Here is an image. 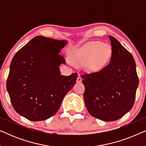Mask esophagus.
Returning a JSON list of instances; mask_svg holds the SVG:
<instances>
[{"mask_svg":"<svg viewBox=\"0 0 146 146\" xmlns=\"http://www.w3.org/2000/svg\"><path fill=\"white\" fill-rule=\"evenodd\" d=\"M82 81V78H81L80 76L79 75L78 76L77 79H76V82H78V83H80V82H81Z\"/></svg>","mask_w":146,"mask_h":146,"instance_id":"obj_1","label":"esophagus"}]
</instances>
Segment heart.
Segmentation results:
<instances>
[{
    "instance_id": "obj_1",
    "label": "heart",
    "mask_w": 146,
    "mask_h": 146,
    "mask_svg": "<svg viewBox=\"0 0 146 146\" xmlns=\"http://www.w3.org/2000/svg\"><path fill=\"white\" fill-rule=\"evenodd\" d=\"M72 60L77 66L84 65L86 70L88 72H97L106 66L110 59L111 47L107 43L100 42H90L79 48L72 50Z\"/></svg>"
}]
</instances>
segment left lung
<instances>
[{
	"mask_svg": "<svg viewBox=\"0 0 146 146\" xmlns=\"http://www.w3.org/2000/svg\"><path fill=\"white\" fill-rule=\"evenodd\" d=\"M109 38L111 56L108 65L98 72L81 75L88 111L105 121L117 120L132 108L139 84L132 55L112 36Z\"/></svg>",
	"mask_w": 146,
	"mask_h": 146,
	"instance_id": "8db88e82",
	"label": "left lung"
}]
</instances>
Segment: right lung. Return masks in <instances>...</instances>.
I'll return each instance as SVG.
<instances>
[{
  "label": "right lung",
  "instance_id": "add662e5",
  "mask_svg": "<svg viewBox=\"0 0 146 146\" xmlns=\"http://www.w3.org/2000/svg\"><path fill=\"white\" fill-rule=\"evenodd\" d=\"M67 41L42 36L33 38L14 56L7 89L18 113L31 121H42L58 110L65 95L76 84L77 73L61 74L59 54Z\"/></svg>",
  "mask_w": 146,
  "mask_h": 146
}]
</instances>
